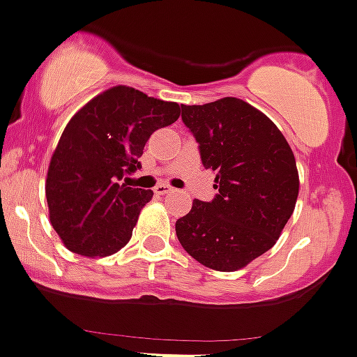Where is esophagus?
I'll return each mask as SVG.
<instances>
[{
  "label": "esophagus",
  "mask_w": 357,
  "mask_h": 357,
  "mask_svg": "<svg viewBox=\"0 0 357 357\" xmlns=\"http://www.w3.org/2000/svg\"><path fill=\"white\" fill-rule=\"evenodd\" d=\"M154 192L156 194H172V192H175V189L174 187H170V185H165V183H160V185H156V189H154Z\"/></svg>",
  "instance_id": "esophagus-1"
}]
</instances>
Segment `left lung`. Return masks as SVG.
Here are the masks:
<instances>
[{
	"label": "left lung",
	"mask_w": 357,
	"mask_h": 357,
	"mask_svg": "<svg viewBox=\"0 0 357 357\" xmlns=\"http://www.w3.org/2000/svg\"><path fill=\"white\" fill-rule=\"evenodd\" d=\"M182 121L215 172L217 196L194 199L175 224L182 248L222 273L243 269L273 248L298 196V170L287 139L264 112L236 97L182 105Z\"/></svg>",
	"instance_id": "8db88e82"
}]
</instances>
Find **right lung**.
<instances>
[{"label":"right lung","instance_id":"obj_1","mask_svg":"<svg viewBox=\"0 0 357 357\" xmlns=\"http://www.w3.org/2000/svg\"><path fill=\"white\" fill-rule=\"evenodd\" d=\"M178 116L177 102L118 84L70 118L45 183L50 224L67 250L95 259L112 255L130 241L140 210L154 192L119 180L140 168L149 137Z\"/></svg>","mask_w":357,"mask_h":357}]
</instances>
